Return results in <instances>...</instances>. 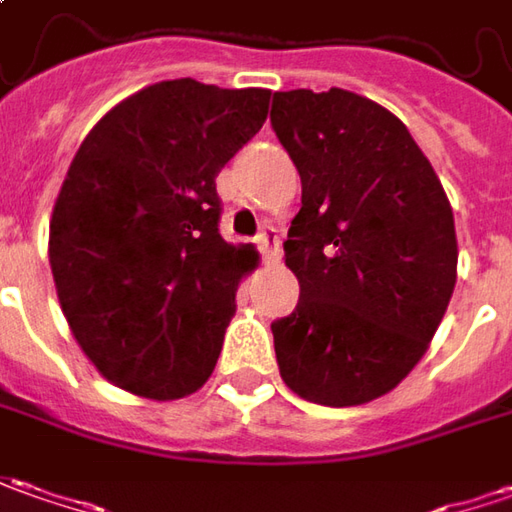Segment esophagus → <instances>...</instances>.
Segmentation results:
<instances>
[{
    "label": "esophagus",
    "mask_w": 512,
    "mask_h": 512,
    "mask_svg": "<svg viewBox=\"0 0 512 512\" xmlns=\"http://www.w3.org/2000/svg\"><path fill=\"white\" fill-rule=\"evenodd\" d=\"M257 249L263 252V260H266V263H277V257H280V235H277V229H263V232L257 235Z\"/></svg>",
    "instance_id": "obj_1"
}]
</instances>
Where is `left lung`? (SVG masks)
<instances>
[{
    "label": "left lung",
    "mask_w": 512,
    "mask_h": 512,
    "mask_svg": "<svg viewBox=\"0 0 512 512\" xmlns=\"http://www.w3.org/2000/svg\"><path fill=\"white\" fill-rule=\"evenodd\" d=\"M271 128L302 179L283 243L300 302L271 322L280 375L322 406L381 398L429 350L454 294L446 190L406 125L356 92H274Z\"/></svg>",
    "instance_id": "left-lung-1"
}]
</instances>
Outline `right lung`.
I'll list each match as a JSON object with an SVG mask.
<instances>
[{"label": "right lung", "instance_id": "1", "mask_svg": "<svg viewBox=\"0 0 512 512\" xmlns=\"http://www.w3.org/2000/svg\"><path fill=\"white\" fill-rule=\"evenodd\" d=\"M269 89L193 78L125 97L86 134L50 221L72 336L111 384L176 401L215 370L252 246L221 238L215 176L266 123Z\"/></svg>", "mask_w": 512, "mask_h": 512}]
</instances>
